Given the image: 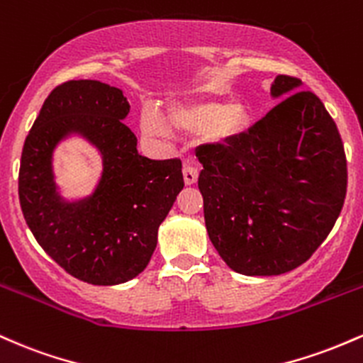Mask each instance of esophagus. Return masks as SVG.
<instances>
[{"label":"esophagus","instance_id":"1","mask_svg":"<svg viewBox=\"0 0 363 363\" xmlns=\"http://www.w3.org/2000/svg\"><path fill=\"white\" fill-rule=\"evenodd\" d=\"M197 178H199V171L195 169L194 166L186 164L185 168H183V182H185L186 186L195 185V183H197Z\"/></svg>","mask_w":363,"mask_h":363}]
</instances>
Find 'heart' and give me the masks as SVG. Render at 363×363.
Returning <instances> with one entry per match:
<instances>
[{"label":"heart","instance_id":"b5f03b06","mask_svg":"<svg viewBox=\"0 0 363 363\" xmlns=\"http://www.w3.org/2000/svg\"><path fill=\"white\" fill-rule=\"evenodd\" d=\"M250 123V109L242 101L192 99L171 103L164 120L154 109H144L138 130L145 140L162 144L169 133L199 135L211 145H226L243 135Z\"/></svg>","mask_w":363,"mask_h":363}]
</instances>
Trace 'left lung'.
<instances>
[{
  "mask_svg": "<svg viewBox=\"0 0 363 363\" xmlns=\"http://www.w3.org/2000/svg\"><path fill=\"white\" fill-rule=\"evenodd\" d=\"M302 80L278 75L281 101L248 133L203 145L207 235L226 266L279 276L311 259L331 233L346 195V157L336 123Z\"/></svg>",
  "mask_w": 363,
  "mask_h": 363,
  "instance_id": "obj_1",
  "label": "left lung"
}]
</instances>
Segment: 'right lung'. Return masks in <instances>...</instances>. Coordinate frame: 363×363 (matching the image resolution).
Returning <instances> with one entry per match:
<instances>
[{"label":"right lung","mask_w":363,"mask_h":363,"mask_svg":"<svg viewBox=\"0 0 363 363\" xmlns=\"http://www.w3.org/2000/svg\"><path fill=\"white\" fill-rule=\"evenodd\" d=\"M123 91L99 80H70L40 108L20 161L18 197L38 243L73 278L99 286L127 283L147 267L157 230L183 190L180 160L140 156L123 120ZM79 136L100 152L93 192L68 199L55 183L54 152Z\"/></svg>","instance_id":"obj_1"}]
</instances>
